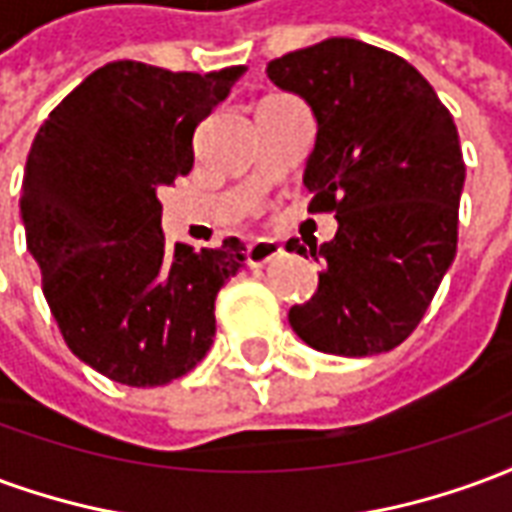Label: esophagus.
Listing matches in <instances>:
<instances>
[{"instance_id":"esophagus-1","label":"esophagus","mask_w":512,"mask_h":512,"mask_svg":"<svg viewBox=\"0 0 512 512\" xmlns=\"http://www.w3.org/2000/svg\"><path fill=\"white\" fill-rule=\"evenodd\" d=\"M277 257H282V246L277 241H271V238H257L246 249V263L252 268L266 266V263L277 260Z\"/></svg>"}]
</instances>
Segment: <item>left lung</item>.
Wrapping results in <instances>:
<instances>
[{"label":"left lung","instance_id":"obj_1","mask_svg":"<svg viewBox=\"0 0 512 512\" xmlns=\"http://www.w3.org/2000/svg\"><path fill=\"white\" fill-rule=\"evenodd\" d=\"M268 79L318 120L304 186L310 211L337 216L329 244L290 238L321 263L318 290L290 307L315 351L370 356L417 329L458 249V128L428 79L392 51L329 38L268 62Z\"/></svg>","mask_w":512,"mask_h":512}]
</instances>
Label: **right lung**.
<instances>
[{
    "label": "right lung",
    "mask_w": 512,
    "mask_h": 512,
    "mask_svg": "<svg viewBox=\"0 0 512 512\" xmlns=\"http://www.w3.org/2000/svg\"><path fill=\"white\" fill-rule=\"evenodd\" d=\"M244 65L172 73L117 60L62 98L35 134L21 183L27 249L62 340L128 386L186 376L216 334V293L246 246H169L156 191L194 167V128Z\"/></svg>",
    "instance_id": "right-lung-1"
}]
</instances>
